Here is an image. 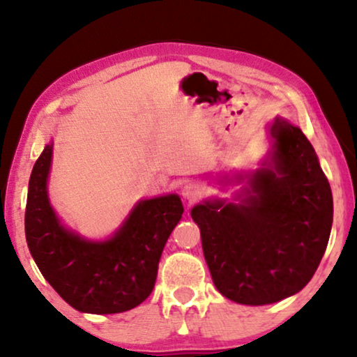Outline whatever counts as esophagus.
Masks as SVG:
<instances>
[{"label":"esophagus","mask_w":357,"mask_h":357,"mask_svg":"<svg viewBox=\"0 0 357 357\" xmlns=\"http://www.w3.org/2000/svg\"><path fill=\"white\" fill-rule=\"evenodd\" d=\"M202 193H203L202 188H199V185H197V183H187L182 188V197L187 199L188 203L198 202V199L202 198Z\"/></svg>","instance_id":"34e87169"}]
</instances>
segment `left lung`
Segmentation results:
<instances>
[{
    "mask_svg": "<svg viewBox=\"0 0 357 357\" xmlns=\"http://www.w3.org/2000/svg\"><path fill=\"white\" fill-rule=\"evenodd\" d=\"M270 133L273 167L253 175V195L238 204L204 202L192 209L214 286L245 305L299 292L320 265L333 222L328 178L309 139L281 119Z\"/></svg>",
    "mask_w": 357,
    "mask_h": 357,
    "instance_id": "left-lung-1",
    "label": "left lung"
}]
</instances>
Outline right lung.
I'll return each mask as SVG.
<instances>
[{"instance_id": "add662e5", "label": "right lung", "mask_w": 357, "mask_h": 357, "mask_svg": "<svg viewBox=\"0 0 357 357\" xmlns=\"http://www.w3.org/2000/svg\"><path fill=\"white\" fill-rule=\"evenodd\" d=\"M53 144L33 164L26 206V238L38 270L71 307L87 314L135 309L154 289L170 232L183 214L177 195L144 199L110 241L87 242L66 231L48 203Z\"/></svg>"}]
</instances>
